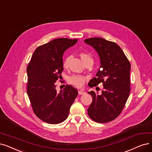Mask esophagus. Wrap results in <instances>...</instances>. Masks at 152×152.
<instances>
[{"label":"esophagus","instance_id":"obj_1","mask_svg":"<svg viewBox=\"0 0 152 152\" xmlns=\"http://www.w3.org/2000/svg\"><path fill=\"white\" fill-rule=\"evenodd\" d=\"M78 94L79 95H83V94H86V92H84V91L83 90H78Z\"/></svg>","mask_w":152,"mask_h":152}]
</instances>
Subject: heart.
Returning a JSON list of instances; mask_svg holds the SVG:
<instances>
[{
	"label": "heart",
	"instance_id": "b5f03b06",
	"mask_svg": "<svg viewBox=\"0 0 152 152\" xmlns=\"http://www.w3.org/2000/svg\"><path fill=\"white\" fill-rule=\"evenodd\" d=\"M80 56L82 60V61L86 63L88 60H92L93 61V58L89 53H86V52H81L80 53ZM70 60V57H66L64 62H63V66L64 68H67L68 65H69V62ZM86 79V77H84L83 75H74L70 77L69 78V82L70 83L77 88H80L82 87L85 82V80Z\"/></svg>",
	"mask_w": 152,
	"mask_h": 152
}]
</instances>
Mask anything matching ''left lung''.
Returning <instances> with one entry per match:
<instances>
[{
  "instance_id": "left-lung-1",
  "label": "left lung",
  "mask_w": 152,
  "mask_h": 152,
  "mask_svg": "<svg viewBox=\"0 0 152 152\" xmlns=\"http://www.w3.org/2000/svg\"><path fill=\"white\" fill-rule=\"evenodd\" d=\"M84 42L95 48L101 64L100 69L88 86L93 87L102 83L104 86L101 95L94 91L88 92L93 99L87 110L88 116L98 123L111 122L122 112L129 96L130 63L122 48L113 42L99 37Z\"/></svg>"
}]
</instances>
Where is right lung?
<instances>
[{
	"label": "right lung",
	"instance_id": "obj_1",
	"mask_svg": "<svg viewBox=\"0 0 152 152\" xmlns=\"http://www.w3.org/2000/svg\"><path fill=\"white\" fill-rule=\"evenodd\" d=\"M77 42V39L59 38L42 45L27 66L28 96L36 116L46 123L64 122L78 95L77 90L69 85L58 93L56 84L64 70V52Z\"/></svg>",
	"mask_w": 152,
	"mask_h": 152
}]
</instances>
